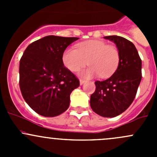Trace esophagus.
<instances>
[{"label": "esophagus", "instance_id": "esophagus-1", "mask_svg": "<svg viewBox=\"0 0 157 157\" xmlns=\"http://www.w3.org/2000/svg\"><path fill=\"white\" fill-rule=\"evenodd\" d=\"M85 81H86V80H83V79H80V85H83V83H85Z\"/></svg>", "mask_w": 157, "mask_h": 157}]
</instances>
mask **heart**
Here are the masks:
<instances>
[{"mask_svg": "<svg viewBox=\"0 0 157 157\" xmlns=\"http://www.w3.org/2000/svg\"><path fill=\"white\" fill-rule=\"evenodd\" d=\"M64 65L77 72L89 64L80 75L86 78L99 75L101 78L110 77L118 69L120 53L117 47L101 40H90L77 45V48H68L62 55Z\"/></svg>", "mask_w": 157, "mask_h": 157, "instance_id": "obj_1", "label": "heart"}]
</instances>
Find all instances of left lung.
<instances>
[{
    "label": "left lung",
    "instance_id": "obj_1",
    "mask_svg": "<svg viewBox=\"0 0 157 157\" xmlns=\"http://www.w3.org/2000/svg\"><path fill=\"white\" fill-rule=\"evenodd\" d=\"M112 41L120 53L118 69L109 79L95 82L96 90L90 96V106L105 118L119 115L131 105L142 78L141 59L134 44L118 36H105Z\"/></svg>",
    "mask_w": 157,
    "mask_h": 157
}]
</instances>
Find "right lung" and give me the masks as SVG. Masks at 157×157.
Returning <instances> with one entry per match:
<instances>
[{
	"label": "right lung",
	"instance_id": "1",
	"mask_svg": "<svg viewBox=\"0 0 157 157\" xmlns=\"http://www.w3.org/2000/svg\"><path fill=\"white\" fill-rule=\"evenodd\" d=\"M77 37L48 36L28 45L20 61V88L26 103L45 117L68 109L70 95L80 81L64 66V50Z\"/></svg>",
	"mask_w": 157,
	"mask_h": 157
}]
</instances>
